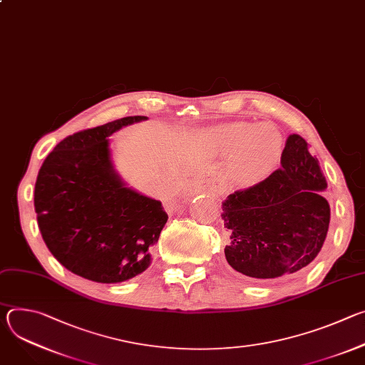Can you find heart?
<instances>
[{"mask_svg":"<svg viewBox=\"0 0 365 365\" xmlns=\"http://www.w3.org/2000/svg\"><path fill=\"white\" fill-rule=\"evenodd\" d=\"M218 148L232 153L231 169L241 182L263 179L277 165L283 151V137L277 128L262 124L251 128L248 123H232L217 134Z\"/></svg>","mask_w":365,"mask_h":365,"instance_id":"b5f03b06","label":"heart"}]
</instances>
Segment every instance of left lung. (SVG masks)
I'll use <instances>...</instances> for the list:
<instances>
[{
  "mask_svg": "<svg viewBox=\"0 0 365 365\" xmlns=\"http://www.w3.org/2000/svg\"><path fill=\"white\" fill-rule=\"evenodd\" d=\"M282 169L266 180L234 192L222 202L231 232L228 264L251 279H276L303 270L319 254L331 210L319 162L297 134L286 140Z\"/></svg>",
  "mask_w": 365,
  "mask_h": 365,
  "instance_id": "1",
  "label": "left lung"
}]
</instances>
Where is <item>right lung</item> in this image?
I'll return each mask as SVG.
<instances>
[{
    "instance_id": "add662e5",
    "label": "right lung",
    "mask_w": 365,
    "mask_h": 365,
    "mask_svg": "<svg viewBox=\"0 0 365 365\" xmlns=\"http://www.w3.org/2000/svg\"><path fill=\"white\" fill-rule=\"evenodd\" d=\"M147 117H124L75 133L43 162L34 186L41 237L69 272L121 283L148 269L168 214L162 202L131 187L114 169L110 137Z\"/></svg>"
}]
</instances>
